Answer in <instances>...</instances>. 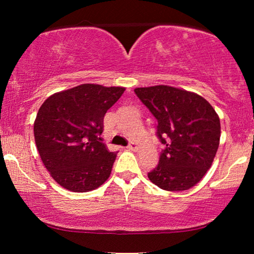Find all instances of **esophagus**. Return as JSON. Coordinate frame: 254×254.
<instances>
[{"label":"esophagus","mask_w":254,"mask_h":254,"mask_svg":"<svg viewBox=\"0 0 254 254\" xmlns=\"http://www.w3.org/2000/svg\"><path fill=\"white\" fill-rule=\"evenodd\" d=\"M137 148H139V147H137V144H135L134 142H131V143L128 144L127 147V149H128V150H132V151H136Z\"/></svg>","instance_id":"obj_1"}]
</instances>
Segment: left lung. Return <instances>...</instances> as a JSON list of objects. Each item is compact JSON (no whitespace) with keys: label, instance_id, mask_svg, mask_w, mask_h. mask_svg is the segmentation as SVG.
Returning a JSON list of instances; mask_svg holds the SVG:
<instances>
[{"label":"left lung","instance_id":"left-lung-1","mask_svg":"<svg viewBox=\"0 0 254 254\" xmlns=\"http://www.w3.org/2000/svg\"><path fill=\"white\" fill-rule=\"evenodd\" d=\"M157 119V136L165 149L148 173L150 182L169 191L186 190L200 182L220 144V118L195 93L158 85L134 89Z\"/></svg>","mask_w":254,"mask_h":254}]
</instances>
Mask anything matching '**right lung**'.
Masks as SVG:
<instances>
[{
	"label": "right lung",
	"mask_w": 254,
	"mask_h": 254,
	"mask_svg": "<svg viewBox=\"0 0 254 254\" xmlns=\"http://www.w3.org/2000/svg\"><path fill=\"white\" fill-rule=\"evenodd\" d=\"M124 91L83 84L54 94L41 105L34 140L47 170L62 187L85 192L110 177L117 152L102 142L103 120Z\"/></svg>",
	"instance_id": "add662e5"
}]
</instances>
